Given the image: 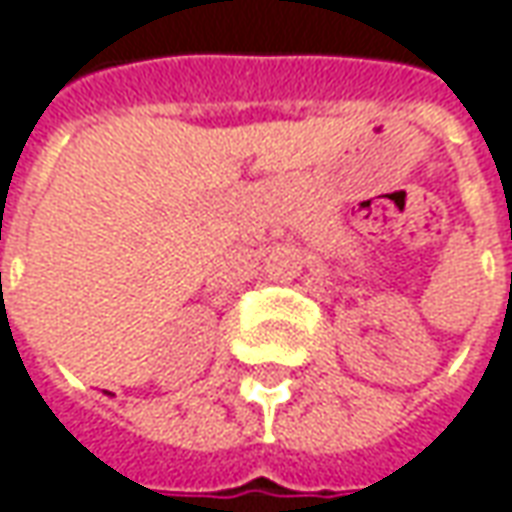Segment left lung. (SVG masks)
<instances>
[{"label": "left lung", "instance_id": "left-lung-1", "mask_svg": "<svg viewBox=\"0 0 512 512\" xmlns=\"http://www.w3.org/2000/svg\"><path fill=\"white\" fill-rule=\"evenodd\" d=\"M510 280H512V275H510Z\"/></svg>", "mask_w": 512, "mask_h": 512}]
</instances>
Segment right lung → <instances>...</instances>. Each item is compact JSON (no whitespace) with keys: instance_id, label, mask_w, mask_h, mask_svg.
Returning <instances> with one entry per match:
<instances>
[{"instance_id":"right-lung-1","label":"right lung","mask_w":512,"mask_h":512,"mask_svg":"<svg viewBox=\"0 0 512 512\" xmlns=\"http://www.w3.org/2000/svg\"><path fill=\"white\" fill-rule=\"evenodd\" d=\"M0 289H2V275H0Z\"/></svg>"}]
</instances>
